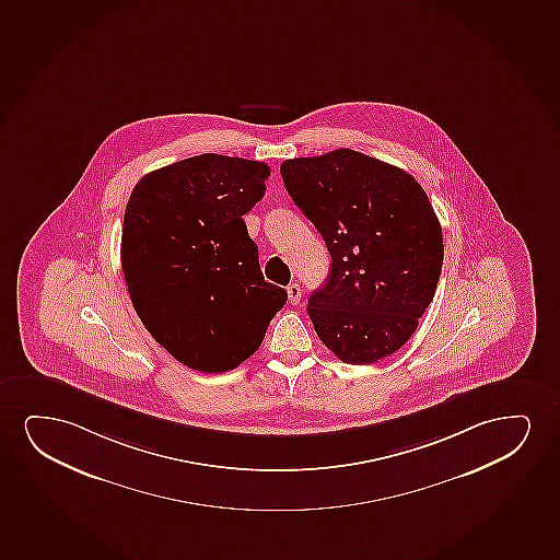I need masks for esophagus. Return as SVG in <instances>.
I'll return each mask as SVG.
<instances>
[{"mask_svg":"<svg viewBox=\"0 0 560 560\" xmlns=\"http://www.w3.org/2000/svg\"><path fill=\"white\" fill-rule=\"evenodd\" d=\"M287 294H289V302H291L292 305L300 304V300H302V289H300L299 284H289V287H287Z\"/></svg>","mask_w":560,"mask_h":560,"instance_id":"esophagus-1","label":"esophagus"}]
</instances>
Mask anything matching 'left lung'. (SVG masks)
Here are the masks:
<instances>
[{
	"label": "left lung",
	"mask_w": 560,
	"mask_h": 560,
	"mask_svg": "<svg viewBox=\"0 0 560 560\" xmlns=\"http://www.w3.org/2000/svg\"><path fill=\"white\" fill-rule=\"evenodd\" d=\"M284 188L332 258L307 313L340 361L376 363L402 348L435 296L443 230L402 168L340 148L281 165Z\"/></svg>",
	"instance_id": "left-lung-1"
}]
</instances>
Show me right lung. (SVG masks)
Wrapping results in <instances>:
<instances>
[{"label":"right lung","instance_id":"right-lung-1","mask_svg":"<svg viewBox=\"0 0 560 560\" xmlns=\"http://www.w3.org/2000/svg\"><path fill=\"white\" fill-rule=\"evenodd\" d=\"M260 161L203 153L140 178L125 209L121 268L145 330L199 372L260 348L287 291L264 281L243 214L266 191Z\"/></svg>","mask_w":560,"mask_h":560}]
</instances>
